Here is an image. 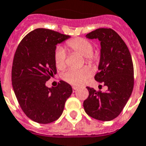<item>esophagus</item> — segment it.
<instances>
[{
  "label": "esophagus",
  "instance_id": "obj_1",
  "mask_svg": "<svg viewBox=\"0 0 146 146\" xmlns=\"http://www.w3.org/2000/svg\"><path fill=\"white\" fill-rule=\"evenodd\" d=\"M72 88H73V92H75L76 90H77V88H78V87H74V86H73V87H72Z\"/></svg>",
  "mask_w": 146,
  "mask_h": 146
}]
</instances>
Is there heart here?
<instances>
[{
	"mask_svg": "<svg viewBox=\"0 0 146 146\" xmlns=\"http://www.w3.org/2000/svg\"><path fill=\"white\" fill-rule=\"evenodd\" d=\"M66 45L69 48L77 53L84 56L85 60L90 65H93L96 62V56L93 53L94 46L89 40L84 38H75L67 41ZM54 62L59 70H63L66 67V55L65 50L62 47H57L53 54ZM91 71L89 67L80 68V69H70L62 74V78L67 84L79 86L81 85L89 78Z\"/></svg>",
	"mask_w": 146,
	"mask_h": 146,
	"instance_id": "1",
	"label": "heart"
}]
</instances>
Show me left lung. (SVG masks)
Returning <instances> with one entry per match:
<instances>
[{
    "instance_id": "1",
    "label": "left lung",
    "mask_w": 146,
    "mask_h": 146,
    "mask_svg": "<svg viewBox=\"0 0 146 146\" xmlns=\"http://www.w3.org/2000/svg\"><path fill=\"white\" fill-rule=\"evenodd\" d=\"M86 37L100 42V59L94 79L108 87L106 92L87 87L85 111L94 119L108 121L122 111L132 93L134 67L130 52L120 35L111 29H98ZM101 86V85H100Z\"/></svg>"
}]
</instances>
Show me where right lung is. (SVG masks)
<instances>
[{"mask_svg": "<svg viewBox=\"0 0 146 146\" xmlns=\"http://www.w3.org/2000/svg\"><path fill=\"white\" fill-rule=\"evenodd\" d=\"M69 38L52 30L37 29L27 34L16 49L11 70L13 89L24 113L35 122L56 121L73 92L70 84L62 80L57 87L46 86L56 73L53 58L56 45Z\"/></svg>", "mask_w": 146, "mask_h": 146, "instance_id": "right-lung-1", "label": "right lung"}]
</instances>
